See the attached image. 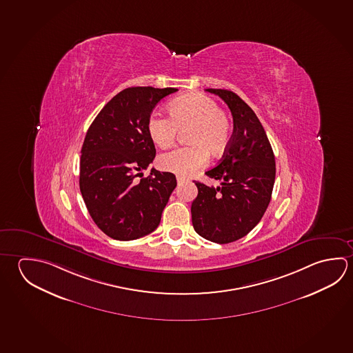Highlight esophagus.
<instances>
[{"label":"esophagus","mask_w":353,"mask_h":353,"mask_svg":"<svg viewBox=\"0 0 353 353\" xmlns=\"http://www.w3.org/2000/svg\"><path fill=\"white\" fill-rule=\"evenodd\" d=\"M185 177H181V176H177V183H179V185H182V183H185Z\"/></svg>","instance_id":"esophagus-1"}]
</instances>
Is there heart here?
Masks as SVG:
<instances>
[{"mask_svg": "<svg viewBox=\"0 0 353 353\" xmlns=\"http://www.w3.org/2000/svg\"><path fill=\"white\" fill-rule=\"evenodd\" d=\"M168 115L154 112L148 119V132L154 143L166 149L179 130L187 131L190 146L177 148L159 157V166L179 176H191L208 162V154L222 155L232 139V123L216 100L204 94H188L172 100Z\"/></svg>", "mask_w": 353, "mask_h": 353, "instance_id": "1", "label": "heart"}]
</instances>
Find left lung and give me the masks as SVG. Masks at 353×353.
Instances as JSON below:
<instances>
[{
    "mask_svg": "<svg viewBox=\"0 0 353 353\" xmlns=\"http://www.w3.org/2000/svg\"><path fill=\"white\" fill-rule=\"evenodd\" d=\"M205 90L224 100L234 128L222 160L205 172L222 185L196 182L192 224L204 239L227 244L245 236L264 216L275 181V157L263 125L244 100L225 89Z\"/></svg>",
    "mask_w": 353,
    "mask_h": 353,
    "instance_id": "obj_1",
    "label": "left lung"
}]
</instances>
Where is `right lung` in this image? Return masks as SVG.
<instances>
[{
	"label": "right lung",
	"instance_id": "1",
	"mask_svg": "<svg viewBox=\"0 0 353 353\" xmlns=\"http://www.w3.org/2000/svg\"><path fill=\"white\" fill-rule=\"evenodd\" d=\"M177 90L126 88L100 110L88 129L79 187L89 214L112 239L134 241L154 232L177 185L174 174L155 168L143 179V170L156 155L148 119L165 97Z\"/></svg>",
	"mask_w": 353,
	"mask_h": 353
}]
</instances>
